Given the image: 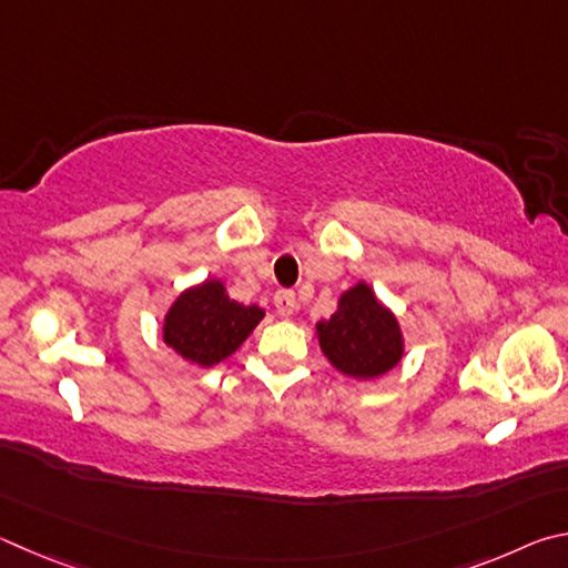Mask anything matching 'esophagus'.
I'll use <instances>...</instances> for the list:
<instances>
[{"label": "esophagus", "mask_w": 568, "mask_h": 568, "mask_svg": "<svg viewBox=\"0 0 568 568\" xmlns=\"http://www.w3.org/2000/svg\"><path fill=\"white\" fill-rule=\"evenodd\" d=\"M274 306H276V312L282 314V316L294 314V310H296V296H294V292H290V290H278V292L274 294Z\"/></svg>", "instance_id": "esophagus-1"}]
</instances>
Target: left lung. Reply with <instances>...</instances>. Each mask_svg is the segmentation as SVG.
<instances>
[{
  "instance_id": "1",
  "label": "left lung",
  "mask_w": 568,
  "mask_h": 568,
  "mask_svg": "<svg viewBox=\"0 0 568 568\" xmlns=\"http://www.w3.org/2000/svg\"><path fill=\"white\" fill-rule=\"evenodd\" d=\"M322 352L336 369L354 379H374L399 364L402 329L394 314L376 302L366 284L342 294L332 320L316 324Z\"/></svg>"
}]
</instances>
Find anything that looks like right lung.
<instances>
[{"instance_id": "right-lung-1", "label": "right lung", "mask_w": 568, "mask_h": 568, "mask_svg": "<svg viewBox=\"0 0 568 568\" xmlns=\"http://www.w3.org/2000/svg\"><path fill=\"white\" fill-rule=\"evenodd\" d=\"M262 316L258 306L229 300L222 282H204L172 304L164 320V342L186 362L212 366L232 356Z\"/></svg>"}]
</instances>
